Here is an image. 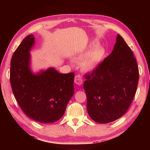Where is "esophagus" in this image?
Instances as JSON below:
<instances>
[{"instance_id": "esophagus-1", "label": "esophagus", "mask_w": 150, "mask_h": 150, "mask_svg": "<svg viewBox=\"0 0 150 150\" xmlns=\"http://www.w3.org/2000/svg\"><path fill=\"white\" fill-rule=\"evenodd\" d=\"M82 82H83V80L81 77V76L80 75H77L75 77V82L78 85H81L82 84Z\"/></svg>"}]
</instances>
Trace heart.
Segmentation results:
<instances>
[{
    "label": "heart",
    "mask_w": 150,
    "mask_h": 150,
    "mask_svg": "<svg viewBox=\"0 0 150 150\" xmlns=\"http://www.w3.org/2000/svg\"><path fill=\"white\" fill-rule=\"evenodd\" d=\"M95 46V45H91L88 49L77 54L74 58L76 62L84 61L83 68L86 71H90L96 68L104 56V50L99 47H95L92 50Z\"/></svg>",
    "instance_id": "b5f03b06"
}]
</instances>
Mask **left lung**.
I'll list each match as a JSON object with an SVG mask.
<instances>
[{
  "label": "left lung",
  "mask_w": 150,
  "mask_h": 150,
  "mask_svg": "<svg viewBox=\"0 0 150 150\" xmlns=\"http://www.w3.org/2000/svg\"><path fill=\"white\" fill-rule=\"evenodd\" d=\"M84 78L87 110L95 122H113L126 112L136 93L139 74L132 50L120 35L110 55Z\"/></svg>",
  "instance_id": "1"
}]
</instances>
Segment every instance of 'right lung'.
<instances>
[{
    "mask_svg": "<svg viewBox=\"0 0 150 150\" xmlns=\"http://www.w3.org/2000/svg\"><path fill=\"white\" fill-rule=\"evenodd\" d=\"M33 44L34 37L30 35L12 56V91L19 106L28 117L41 123H53L63 116L74 93L75 74L59 73L54 68L33 74L29 68V52Z\"/></svg>",
    "mask_w": 150,
    "mask_h": 150,
    "instance_id": "right-lung-1",
    "label": "right lung"
}]
</instances>
